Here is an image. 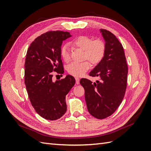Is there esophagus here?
<instances>
[{
    "mask_svg": "<svg viewBox=\"0 0 151 151\" xmlns=\"http://www.w3.org/2000/svg\"><path fill=\"white\" fill-rule=\"evenodd\" d=\"M79 81H80V79L78 78V77H76V83L77 84H79Z\"/></svg>",
    "mask_w": 151,
    "mask_h": 151,
    "instance_id": "esophagus-1",
    "label": "esophagus"
}]
</instances>
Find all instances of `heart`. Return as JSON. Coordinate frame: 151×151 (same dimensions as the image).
<instances>
[{
  "mask_svg": "<svg viewBox=\"0 0 151 151\" xmlns=\"http://www.w3.org/2000/svg\"><path fill=\"white\" fill-rule=\"evenodd\" d=\"M75 47L84 50V57L88 58L93 65H97L102 60L105 53V44L101 40H93L88 36H79L72 41ZM60 55L65 62L70 59L69 48L64 45L60 49ZM91 67L88 60L82 62H72L67 67L69 74L74 77H80L88 71Z\"/></svg>",
  "mask_w": 151,
  "mask_h": 151,
  "instance_id": "b5f03b06",
  "label": "heart"
}]
</instances>
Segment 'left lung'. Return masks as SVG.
I'll use <instances>...</instances> for the list:
<instances>
[{
	"instance_id": "left-lung-1",
	"label": "left lung",
	"mask_w": 151,
	"mask_h": 151,
	"mask_svg": "<svg viewBox=\"0 0 151 151\" xmlns=\"http://www.w3.org/2000/svg\"><path fill=\"white\" fill-rule=\"evenodd\" d=\"M105 41L102 60L89 73L100 79L93 83L83 78L88 110L93 116L104 119L115 112L124 98L127 88L128 66L124 50L116 36L108 30L100 29Z\"/></svg>"
}]
</instances>
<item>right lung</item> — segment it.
Wrapping results in <instances>:
<instances>
[{"instance_id": "right-lung-1", "label": "right lung", "mask_w": 151, "mask_h": 151, "mask_svg": "<svg viewBox=\"0 0 151 151\" xmlns=\"http://www.w3.org/2000/svg\"><path fill=\"white\" fill-rule=\"evenodd\" d=\"M70 36L68 32H47L36 38L27 51L24 83L28 97L38 115L48 120H56L65 113V96L76 83L70 75L52 81V72H64L60 49L62 42Z\"/></svg>"}]
</instances>
